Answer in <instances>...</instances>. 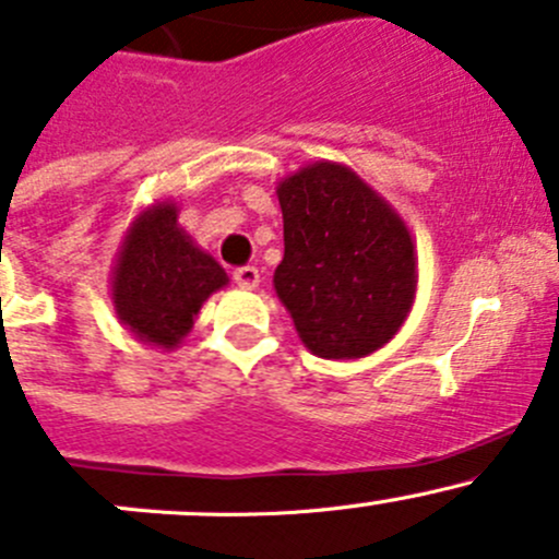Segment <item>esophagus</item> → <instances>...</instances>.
<instances>
[{
  "mask_svg": "<svg viewBox=\"0 0 559 559\" xmlns=\"http://www.w3.org/2000/svg\"><path fill=\"white\" fill-rule=\"evenodd\" d=\"M235 284L240 286V289H257L259 286V270L253 267V264H243V267L235 270Z\"/></svg>",
  "mask_w": 559,
  "mask_h": 559,
  "instance_id": "esophagus-1",
  "label": "esophagus"
}]
</instances>
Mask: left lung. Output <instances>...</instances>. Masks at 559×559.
Wrapping results in <instances>:
<instances>
[{
  "mask_svg": "<svg viewBox=\"0 0 559 559\" xmlns=\"http://www.w3.org/2000/svg\"><path fill=\"white\" fill-rule=\"evenodd\" d=\"M278 202L284 259L273 284L302 343L324 359L373 354L414 302L405 224L357 173L332 162L281 180Z\"/></svg>",
  "mask_w": 559,
  "mask_h": 559,
  "instance_id": "obj_1",
  "label": "left lung"
}]
</instances>
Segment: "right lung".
I'll return each instance as SVG.
<instances>
[{
	"label": "right lung",
	"instance_id": "1",
	"mask_svg": "<svg viewBox=\"0 0 559 559\" xmlns=\"http://www.w3.org/2000/svg\"><path fill=\"white\" fill-rule=\"evenodd\" d=\"M224 284L222 264L178 227V211L156 205L134 222L118 253L112 302L140 341L173 348L191 330L202 302Z\"/></svg>",
	"mask_w": 559,
	"mask_h": 559
}]
</instances>
